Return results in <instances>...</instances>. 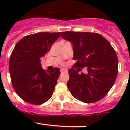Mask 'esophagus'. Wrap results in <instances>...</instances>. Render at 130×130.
Listing matches in <instances>:
<instances>
[{
    "instance_id": "34e87169",
    "label": "esophagus",
    "mask_w": 130,
    "mask_h": 130,
    "mask_svg": "<svg viewBox=\"0 0 130 130\" xmlns=\"http://www.w3.org/2000/svg\"><path fill=\"white\" fill-rule=\"evenodd\" d=\"M67 71H68V70H67V69H65V68H62V69L60 70L61 73H66V72H67Z\"/></svg>"
}]
</instances>
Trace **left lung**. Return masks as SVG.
<instances>
[{
    "label": "left lung",
    "instance_id": "left-lung-1",
    "mask_svg": "<svg viewBox=\"0 0 130 130\" xmlns=\"http://www.w3.org/2000/svg\"><path fill=\"white\" fill-rule=\"evenodd\" d=\"M63 39L73 46L74 60L68 70L67 87L71 95L86 103L100 100L116 81L118 73V58L110 43L100 34L93 32H61ZM86 67V74H79Z\"/></svg>",
    "mask_w": 130,
    "mask_h": 130
}]
</instances>
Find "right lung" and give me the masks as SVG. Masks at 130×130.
Here are the masks:
<instances>
[{
    "mask_svg": "<svg viewBox=\"0 0 130 130\" xmlns=\"http://www.w3.org/2000/svg\"><path fill=\"white\" fill-rule=\"evenodd\" d=\"M60 32H40L27 35L14 46L9 63L12 86L18 95L29 103L40 105L54 91L60 69L43 70L41 58L50 51Z\"/></svg>",
    "mask_w": 130,
    "mask_h": 130,
    "instance_id": "1",
    "label": "right lung"
}]
</instances>
